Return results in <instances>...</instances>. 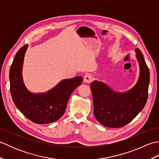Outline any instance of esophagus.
Instances as JSON below:
<instances>
[{"label":"esophagus","mask_w":159,"mask_h":159,"mask_svg":"<svg viewBox=\"0 0 159 159\" xmlns=\"http://www.w3.org/2000/svg\"><path fill=\"white\" fill-rule=\"evenodd\" d=\"M84 82L87 83H91L92 81L93 80V77L92 75H90V74H86V75L84 76Z\"/></svg>","instance_id":"1"}]
</instances>
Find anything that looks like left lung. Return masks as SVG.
Returning <instances> with one entry per match:
<instances>
[{
	"label": "left lung",
	"instance_id": "1",
	"mask_svg": "<svg viewBox=\"0 0 159 159\" xmlns=\"http://www.w3.org/2000/svg\"><path fill=\"white\" fill-rule=\"evenodd\" d=\"M135 52L140 74L137 83L131 89L120 93L115 92L102 82L93 80L91 83L94 116L104 126H124L130 122L146 105L150 71L141 50L136 48Z\"/></svg>",
	"mask_w": 159,
	"mask_h": 159
}]
</instances>
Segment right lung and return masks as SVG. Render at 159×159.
<instances>
[{
	"label": "right lung",
	"instance_id": "right-lung-1",
	"mask_svg": "<svg viewBox=\"0 0 159 159\" xmlns=\"http://www.w3.org/2000/svg\"><path fill=\"white\" fill-rule=\"evenodd\" d=\"M27 48L28 44H26L17 52L10 67V92L13 101L20 112L33 122L39 124L54 122L65 113L71 94L82 83L83 78L64 79L45 93L30 92L25 85L22 75Z\"/></svg>",
	"mask_w": 159,
	"mask_h": 159
}]
</instances>
